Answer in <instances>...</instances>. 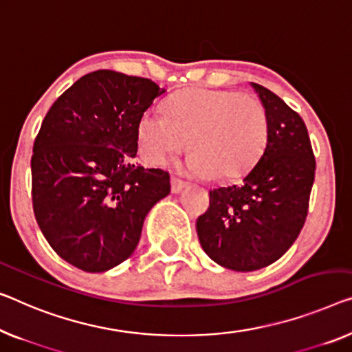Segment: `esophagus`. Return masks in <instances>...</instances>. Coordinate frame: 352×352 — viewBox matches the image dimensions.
Segmentation results:
<instances>
[{
	"label": "esophagus",
	"mask_w": 352,
	"mask_h": 352,
	"mask_svg": "<svg viewBox=\"0 0 352 352\" xmlns=\"http://www.w3.org/2000/svg\"><path fill=\"white\" fill-rule=\"evenodd\" d=\"M185 186H186V183L183 182V180H180V178H177V177H172L170 178V190H172V192H174V194L180 192Z\"/></svg>",
	"instance_id": "34e87169"
}]
</instances>
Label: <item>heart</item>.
Masks as SVG:
<instances>
[{
    "instance_id": "1",
    "label": "heart",
    "mask_w": 352,
    "mask_h": 352,
    "mask_svg": "<svg viewBox=\"0 0 352 352\" xmlns=\"http://www.w3.org/2000/svg\"><path fill=\"white\" fill-rule=\"evenodd\" d=\"M267 109L254 94L190 88L169 99L166 112L150 109L138 123L144 158L162 164L185 150V169L196 177L230 180L254 167L269 142Z\"/></svg>"
}]
</instances>
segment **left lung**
I'll return each instance as SVG.
<instances>
[{
  "mask_svg": "<svg viewBox=\"0 0 352 352\" xmlns=\"http://www.w3.org/2000/svg\"><path fill=\"white\" fill-rule=\"evenodd\" d=\"M251 87L269 113V142L239 185L210 191V207L196 221L208 258L235 272L270 265L291 248L305 224L316 169L300 115L265 87Z\"/></svg>",
  "mask_w": 352,
  "mask_h": 352,
  "instance_id": "8db88e82",
  "label": "left lung"
}]
</instances>
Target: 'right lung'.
Instances as JSON below:
<instances>
[{
    "mask_svg": "<svg viewBox=\"0 0 352 352\" xmlns=\"http://www.w3.org/2000/svg\"><path fill=\"white\" fill-rule=\"evenodd\" d=\"M164 93L150 78L99 69L47 112L31 156L36 221L61 259L90 274L134 253L150 208L170 192L169 172L134 166L138 123Z\"/></svg>",
    "mask_w": 352,
    "mask_h": 352,
    "instance_id": "right-lung-1",
    "label": "right lung"
}]
</instances>
